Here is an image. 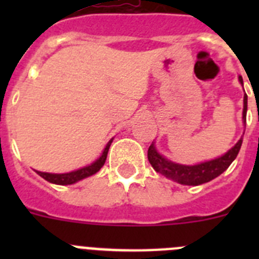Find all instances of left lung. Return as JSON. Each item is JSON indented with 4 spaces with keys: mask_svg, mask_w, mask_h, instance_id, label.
<instances>
[{
    "mask_svg": "<svg viewBox=\"0 0 259 259\" xmlns=\"http://www.w3.org/2000/svg\"><path fill=\"white\" fill-rule=\"evenodd\" d=\"M240 83L242 84V77L239 76ZM246 110H248V96L244 95V110H242V120L244 124L246 123ZM242 144V137L236 143V145L232 146L226 154L222 157L215 158L211 161L202 162V163L193 164V166H185V164L175 163V162L168 161L167 158L161 155L155 149L154 144L149 146L148 149V159L157 172L162 174L168 179L178 182L179 184L184 185H200L203 183H207L210 180L215 179L217 176L223 174L227 170L230 164L235 161L240 152Z\"/></svg>",
    "mask_w": 259,
    "mask_h": 259,
    "instance_id": "1",
    "label": "left lung"
}]
</instances>
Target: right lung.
<instances>
[{"label":"right lung","instance_id":"1","mask_svg":"<svg viewBox=\"0 0 259 259\" xmlns=\"http://www.w3.org/2000/svg\"><path fill=\"white\" fill-rule=\"evenodd\" d=\"M113 143V139L107 143L106 148L102 152L101 157L98 158L97 161H95L93 163H91L89 166L83 167V168H79L76 171H71V172L66 174H50V172H41V171H36L41 178H44L47 182L53 183V184H58V185H68V184H74V183L79 182V180H83L88 176L95 175L96 172L101 170V167L105 164V161H106L107 152H109V148Z\"/></svg>","mask_w":259,"mask_h":259}]
</instances>
